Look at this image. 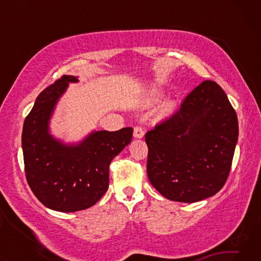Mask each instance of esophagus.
I'll return each mask as SVG.
<instances>
[{
  "label": "esophagus",
  "mask_w": 261,
  "mask_h": 261,
  "mask_svg": "<svg viewBox=\"0 0 261 261\" xmlns=\"http://www.w3.org/2000/svg\"><path fill=\"white\" fill-rule=\"evenodd\" d=\"M144 135H145V131H144V129L141 126H135V129H134V137L135 138H143L144 137Z\"/></svg>",
  "instance_id": "esophagus-1"
}]
</instances>
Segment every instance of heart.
<instances>
[{"label": "heart", "mask_w": 261, "mask_h": 261, "mask_svg": "<svg viewBox=\"0 0 261 261\" xmlns=\"http://www.w3.org/2000/svg\"><path fill=\"white\" fill-rule=\"evenodd\" d=\"M155 94H159V92H155Z\"/></svg>", "instance_id": "b5f03b06"}]
</instances>
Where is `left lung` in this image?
Here are the masks:
<instances>
[{
    "label": "left lung",
    "instance_id": "8db88e82",
    "mask_svg": "<svg viewBox=\"0 0 261 261\" xmlns=\"http://www.w3.org/2000/svg\"><path fill=\"white\" fill-rule=\"evenodd\" d=\"M237 139V115L227 94L204 81L178 112L145 135L149 182L174 201L214 196L227 182Z\"/></svg>",
    "mask_w": 261,
    "mask_h": 261
}]
</instances>
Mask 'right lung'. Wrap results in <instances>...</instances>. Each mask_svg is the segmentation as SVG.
<instances>
[{"mask_svg":"<svg viewBox=\"0 0 261 261\" xmlns=\"http://www.w3.org/2000/svg\"><path fill=\"white\" fill-rule=\"evenodd\" d=\"M74 76H62L45 88L26 116L21 134L25 175L46 207L77 212L96 204L108 190L109 165L131 143L132 127L94 131L77 145H65L49 134V120L60 96Z\"/></svg>","mask_w":261,"mask_h":261,"instance_id":"right-lung-1","label":"right lung"}]
</instances>
